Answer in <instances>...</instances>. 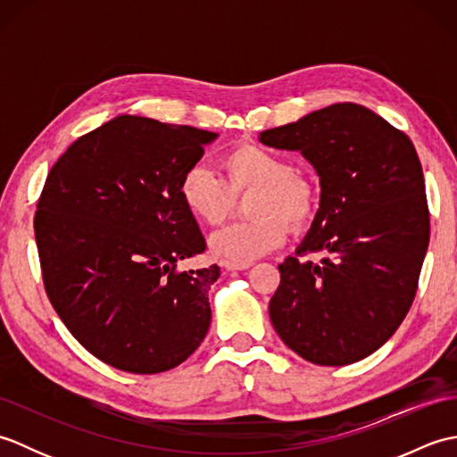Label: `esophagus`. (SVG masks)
<instances>
[{
	"label": "esophagus",
	"mask_w": 457,
	"mask_h": 457,
	"mask_svg": "<svg viewBox=\"0 0 457 457\" xmlns=\"http://www.w3.org/2000/svg\"><path fill=\"white\" fill-rule=\"evenodd\" d=\"M221 265L226 270H245L251 267V263H241V261H223Z\"/></svg>",
	"instance_id": "34e87169"
}]
</instances>
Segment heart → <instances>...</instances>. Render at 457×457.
<instances>
[{
    "mask_svg": "<svg viewBox=\"0 0 457 457\" xmlns=\"http://www.w3.org/2000/svg\"><path fill=\"white\" fill-rule=\"evenodd\" d=\"M220 172L204 164H192L179 180V200L188 216L206 226H218L228 218L231 196L253 190L247 213L253 220L231 223L210 237L213 255L228 261H249L267 255L287 241V220L303 228L316 210V188L304 172L295 170L283 154L244 143L220 157Z\"/></svg>",
    "mask_w": 457,
    "mask_h": 457,
    "instance_id": "1",
    "label": "heart"
}]
</instances>
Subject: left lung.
<instances>
[{
	"label": "left lung",
	"instance_id": "8db88e82",
	"mask_svg": "<svg viewBox=\"0 0 457 457\" xmlns=\"http://www.w3.org/2000/svg\"><path fill=\"white\" fill-rule=\"evenodd\" d=\"M300 151L320 177V208L296 257L278 265L269 303L278 337L316 365L377 352L414 300L430 239L424 174L412 141L381 115L344 102L259 135ZM324 250L320 264L298 254Z\"/></svg>",
	"mask_w": 457,
	"mask_h": 457
}]
</instances>
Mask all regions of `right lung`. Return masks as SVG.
<instances>
[{
	"label": "right lung",
	"instance_id": "right-lung-1",
	"mask_svg": "<svg viewBox=\"0 0 457 457\" xmlns=\"http://www.w3.org/2000/svg\"><path fill=\"white\" fill-rule=\"evenodd\" d=\"M218 133L118 115L54 162L35 213L48 300L100 361L153 375L196 352L212 322L220 267L179 200L182 172Z\"/></svg>",
	"mask_w": 457,
	"mask_h": 457
}]
</instances>
